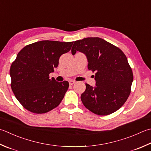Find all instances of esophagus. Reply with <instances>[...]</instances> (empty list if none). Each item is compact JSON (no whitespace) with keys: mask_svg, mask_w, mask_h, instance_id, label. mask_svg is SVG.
I'll list each match as a JSON object with an SVG mask.
<instances>
[{"mask_svg":"<svg viewBox=\"0 0 151 151\" xmlns=\"http://www.w3.org/2000/svg\"><path fill=\"white\" fill-rule=\"evenodd\" d=\"M75 81H70L69 82V84L70 85H73L74 84H75Z\"/></svg>","mask_w":151,"mask_h":151,"instance_id":"1","label":"esophagus"}]
</instances>
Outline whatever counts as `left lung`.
Here are the masks:
<instances>
[{"instance_id": "1", "label": "left lung", "mask_w": 151, "mask_h": 151, "mask_svg": "<svg viewBox=\"0 0 151 151\" xmlns=\"http://www.w3.org/2000/svg\"><path fill=\"white\" fill-rule=\"evenodd\" d=\"M73 55L84 53L88 68L96 73V86L86 84L81 101L93 113L105 116L122 107L131 92L134 75L124 52L99 37H88L73 42Z\"/></svg>"}]
</instances>
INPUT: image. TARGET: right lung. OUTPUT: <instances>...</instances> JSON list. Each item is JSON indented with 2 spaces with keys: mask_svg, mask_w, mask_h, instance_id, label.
I'll return each mask as SVG.
<instances>
[{
  "mask_svg": "<svg viewBox=\"0 0 151 151\" xmlns=\"http://www.w3.org/2000/svg\"><path fill=\"white\" fill-rule=\"evenodd\" d=\"M73 42L42 40L25 46L11 65V88L16 99L31 113H46L60 104L69 82L50 79L60 56L71 49Z\"/></svg>",
  "mask_w": 151,
  "mask_h": 151,
  "instance_id": "right-lung-1",
  "label": "right lung"
}]
</instances>
